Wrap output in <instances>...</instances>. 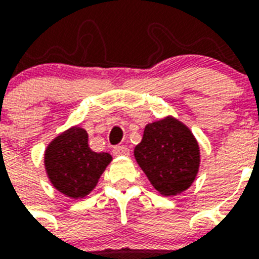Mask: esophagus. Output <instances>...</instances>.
<instances>
[{"label": "esophagus", "instance_id": "obj_1", "mask_svg": "<svg viewBox=\"0 0 259 259\" xmlns=\"http://www.w3.org/2000/svg\"><path fill=\"white\" fill-rule=\"evenodd\" d=\"M114 156H121V157H126V156H129L130 150L126 148V146H115L113 149Z\"/></svg>", "mask_w": 259, "mask_h": 259}]
</instances>
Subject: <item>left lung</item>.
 <instances>
[{"label":"left lung","instance_id":"left-lung-1","mask_svg":"<svg viewBox=\"0 0 259 259\" xmlns=\"http://www.w3.org/2000/svg\"><path fill=\"white\" fill-rule=\"evenodd\" d=\"M134 157L158 193L176 196L196 179L200 146L188 126L166 115L145 126Z\"/></svg>","mask_w":259,"mask_h":259}]
</instances>
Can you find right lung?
Masks as SVG:
<instances>
[{
	"label": "right lung",
	"instance_id": "1",
	"mask_svg": "<svg viewBox=\"0 0 259 259\" xmlns=\"http://www.w3.org/2000/svg\"><path fill=\"white\" fill-rule=\"evenodd\" d=\"M111 161V154L90 149L89 134L80 126H71L56 136L44 152L48 180L71 199L86 197Z\"/></svg>",
	"mask_w": 259,
	"mask_h": 259
}]
</instances>
